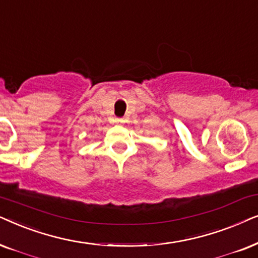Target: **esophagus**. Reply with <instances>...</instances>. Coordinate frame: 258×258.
Listing matches in <instances>:
<instances>
[{
    "label": "esophagus",
    "instance_id": "34e87169",
    "mask_svg": "<svg viewBox=\"0 0 258 258\" xmlns=\"http://www.w3.org/2000/svg\"><path fill=\"white\" fill-rule=\"evenodd\" d=\"M115 122L116 123H123V122H125V120H123L122 118H116L115 119Z\"/></svg>",
    "mask_w": 258,
    "mask_h": 258
}]
</instances>
